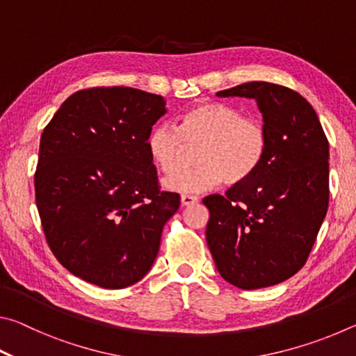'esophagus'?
Returning <instances> with one entry per match:
<instances>
[{"label":"esophagus","instance_id":"34e87169","mask_svg":"<svg viewBox=\"0 0 356 356\" xmlns=\"http://www.w3.org/2000/svg\"><path fill=\"white\" fill-rule=\"evenodd\" d=\"M197 202V197L196 196H191V195H182L180 196V204H182L184 207H188L193 206V204Z\"/></svg>","mask_w":356,"mask_h":356}]
</instances>
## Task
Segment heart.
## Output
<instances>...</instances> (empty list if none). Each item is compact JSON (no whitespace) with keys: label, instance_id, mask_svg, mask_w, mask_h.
I'll return each mask as SVG.
<instances>
[{"label":"heart","instance_id":"obj_1","mask_svg":"<svg viewBox=\"0 0 356 356\" xmlns=\"http://www.w3.org/2000/svg\"><path fill=\"white\" fill-rule=\"evenodd\" d=\"M200 147L196 166L165 179V188L197 195L221 182L237 186L261 168L268 150V130L264 120L245 116L225 102H200L180 114L176 127L160 124L150 130L147 150L160 172L172 174L182 165L186 149Z\"/></svg>","mask_w":356,"mask_h":356}]
</instances>
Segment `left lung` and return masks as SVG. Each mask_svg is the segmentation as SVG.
<instances>
[{"label":"left lung","instance_id":"8db88e82","mask_svg":"<svg viewBox=\"0 0 356 356\" xmlns=\"http://www.w3.org/2000/svg\"><path fill=\"white\" fill-rule=\"evenodd\" d=\"M256 99L268 130L261 168L225 196L202 200L209 250L232 286L261 289L291 278L308 261L330 201L328 140L314 108L291 88L251 81L216 92Z\"/></svg>","mask_w":356,"mask_h":356}]
</instances>
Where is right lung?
Segmentation results:
<instances>
[{
  "label": "right lung",
  "mask_w": 356,
  "mask_h": 356,
  "mask_svg": "<svg viewBox=\"0 0 356 356\" xmlns=\"http://www.w3.org/2000/svg\"><path fill=\"white\" fill-rule=\"evenodd\" d=\"M166 113L161 95L134 88L72 94L42 131L35 206L59 264L91 284L124 289L146 275L180 196L163 191L147 150Z\"/></svg>",
  "instance_id": "obj_1"
}]
</instances>
